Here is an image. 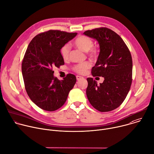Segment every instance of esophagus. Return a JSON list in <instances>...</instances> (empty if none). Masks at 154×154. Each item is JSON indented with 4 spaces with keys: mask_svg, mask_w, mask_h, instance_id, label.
Instances as JSON below:
<instances>
[{
    "mask_svg": "<svg viewBox=\"0 0 154 154\" xmlns=\"http://www.w3.org/2000/svg\"><path fill=\"white\" fill-rule=\"evenodd\" d=\"M76 79H77V80L79 81V80H82V79H83L84 78H83V77H82V76L77 75V76H76Z\"/></svg>",
    "mask_w": 154,
    "mask_h": 154,
    "instance_id": "1",
    "label": "esophagus"
}]
</instances>
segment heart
Segmentation results:
<instances>
[{
	"label": "heart",
	"instance_id": "b5f03b06",
	"mask_svg": "<svg viewBox=\"0 0 154 154\" xmlns=\"http://www.w3.org/2000/svg\"><path fill=\"white\" fill-rule=\"evenodd\" d=\"M74 45L84 52H88L90 56H94L96 54V51L93 49V41L90 38L86 36H80L74 41ZM70 52V48L66 45L63 46L61 49V55L64 60H67L69 57ZM90 67L89 62H84L81 64L75 65L74 67V70L79 74H84L86 70Z\"/></svg>",
	"mask_w": 154,
	"mask_h": 154
}]
</instances>
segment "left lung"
Wrapping results in <instances>:
<instances>
[{"label": "left lung", "instance_id": "8db88e82", "mask_svg": "<svg viewBox=\"0 0 154 154\" xmlns=\"http://www.w3.org/2000/svg\"><path fill=\"white\" fill-rule=\"evenodd\" d=\"M83 34L99 43L100 52L92 75L102 77L97 85L93 78H88L86 93L91 105L101 112H110L125 100L132 81V59L130 52L116 33L105 27L87 30Z\"/></svg>", "mask_w": 154, "mask_h": 154}]
</instances>
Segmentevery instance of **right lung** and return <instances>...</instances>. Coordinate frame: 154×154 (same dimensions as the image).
<instances>
[{
    "instance_id": "obj_1",
    "label": "right lung",
    "mask_w": 154,
    "mask_h": 154,
    "mask_svg": "<svg viewBox=\"0 0 154 154\" xmlns=\"http://www.w3.org/2000/svg\"><path fill=\"white\" fill-rule=\"evenodd\" d=\"M77 35L51 30L37 35L27 47L22 63L25 88L32 101L42 109L53 112L61 107L75 84L74 75L60 80L52 69L64 64L61 49Z\"/></svg>"
}]
</instances>
